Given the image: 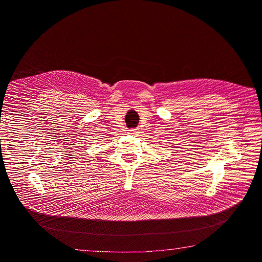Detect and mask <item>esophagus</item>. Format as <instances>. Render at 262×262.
<instances>
[{"mask_svg":"<svg viewBox=\"0 0 262 262\" xmlns=\"http://www.w3.org/2000/svg\"><path fill=\"white\" fill-rule=\"evenodd\" d=\"M129 133H130V134H137V133H139V128H133V129H129Z\"/></svg>","mask_w":262,"mask_h":262,"instance_id":"obj_1","label":"esophagus"}]
</instances>
